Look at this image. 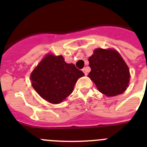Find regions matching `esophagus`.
<instances>
[{
  "mask_svg": "<svg viewBox=\"0 0 147 147\" xmlns=\"http://www.w3.org/2000/svg\"><path fill=\"white\" fill-rule=\"evenodd\" d=\"M83 72L84 73V74L85 75H87V74H88V73H87V70H86V68L85 67V68H84V69H83Z\"/></svg>",
  "mask_w": 147,
  "mask_h": 147,
  "instance_id": "1",
  "label": "esophagus"
}]
</instances>
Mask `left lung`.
<instances>
[{
	"label": "left lung",
	"instance_id": "obj_1",
	"mask_svg": "<svg viewBox=\"0 0 147 147\" xmlns=\"http://www.w3.org/2000/svg\"><path fill=\"white\" fill-rule=\"evenodd\" d=\"M89 63L91 71L88 77L99 91L106 96H114L126 90L129 81V68L117 51L96 49Z\"/></svg>",
	"mask_w": 147,
	"mask_h": 147
}]
</instances>
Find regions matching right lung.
<instances>
[{"label":"right lung","instance_id":"obj_1","mask_svg":"<svg viewBox=\"0 0 147 147\" xmlns=\"http://www.w3.org/2000/svg\"><path fill=\"white\" fill-rule=\"evenodd\" d=\"M84 74L74 64L67 63L62 56L47 55L30 75L32 86L42 98L59 103L73 92Z\"/></svg>","mask_w":147,"mask_h":147}]
</instances>
